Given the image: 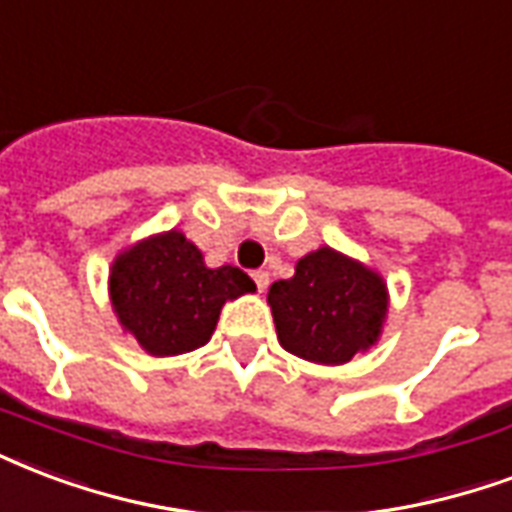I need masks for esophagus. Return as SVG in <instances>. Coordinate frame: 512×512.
Instances as JSON below:
<instances>
[{"label": "esophagus", "instance_id": "1", "mask_svg": "<svg viewBox=\"0 0 512 512\" xmlns=\"http://www.w3.org/2000/svg\"><path fill=\"white\" fill-rule=\"evenodd\" d=\"M253 283H256V288H259V291H267V286H270V272L256 270L253 272Z\"/></svg>", "mask_w": 512, "mask_h": 512}]
</instances>
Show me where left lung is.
<instances>
[{
  "label": "left lung",
  "instance_id": "8db88e82",
  "mask_svg": "<svg viewBox=\"0 0 512 512\" xmlns=\"http://www.w3.org/2000/svg\"><path fill=\"white\" fill-rule=\"evenodd\" d=\"M267 302L288 353L334 367L378 343L388 288L378 272L324 245L297 261L294 278L272 283Z\"/></svg>",
  "mask_w": 512,
  "mask_h": 512
}]
</instances>
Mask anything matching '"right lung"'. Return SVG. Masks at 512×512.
<instances>
[{
  "label": "right lung",
  "mask_w": 512,
  "mask_h": 512,
  "mask_svg": "<svg viewBox=\"0 0 512 512\" xmlns=\"http://www.w3.org/2000/svg\"><path fill=\"white\" fill-rule=\"evenodd\" d=\"M256 291L232 264L210 270L178 229L153 234L110 267V302L118 321L151 356H178L205 345L229 299Z\"/></svg>",
  "instance_id": "1"
}]
</instances>
